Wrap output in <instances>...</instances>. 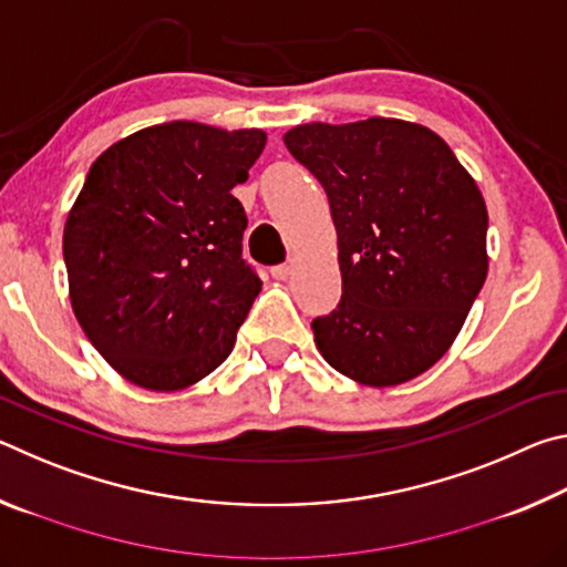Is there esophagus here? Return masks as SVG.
Segmentation results:
<instances>
[{"mask_svg":"<svg viewBox=\"0 0 567 567\" xmlns=\"http://www.w3.org/2000/svg\"><path fill=\"white\" fill-rule=\"evenodd\" d=\"M270 272H272V277H275V280H287V277H290V275H292V262H285V265H275Z\"/></svg>","mask_w":567,"mask_h":567,"instance_id":"esophagus-1","label":"esophagus"}]
</instances>
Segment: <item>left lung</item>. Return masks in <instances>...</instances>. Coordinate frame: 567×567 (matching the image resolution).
<instances>
[{"label":"left lung","instance_id":"8db88e82","mask_svg":"<svg viewBox=\"0 0 567 567\" xmlns=\"http://www.w3.org/2000/svg\"><path fill=\"white\" fill-rule=\"evenodd\" d=\"M290 155L324 187L342 297L312 320L334 370L362 385L417 378L457 338L487 275V209L453 150L422 124H302Z\"/></svg>","mask_w":567,"mask_h":567}]
</instances>
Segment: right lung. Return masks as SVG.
I'll use <instances>...</instances> for the list:
<instances>
[{
    "instance_id": "1",
    "label": "right lung",
    "mask_w": 567,
    "mask_h": 567,
    "mask_svg": "<svg viewBox=\"0 0 567 567\" xmlns=\"http://www.w3.org/2000/svg\"><path fill=\"white\" fill-rule=\"evenodd\" d=\"M262 130L197 122L140 130L102 152L64 225L72 310L122 378L172 392L235 348L262 282L243 257L233 195L265 150Z\"/></svg>"
}]
</instances>
